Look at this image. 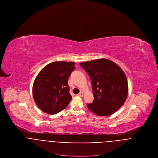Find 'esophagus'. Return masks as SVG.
<instances>
[{
	"instance_id": "1",
	"label": "esophagus",
	"mask_w": 158,
	"mask_h": 158,
	"mask_svg": "<svg viewBox=\"0 0 158 158\" xmlns=\"http://www.w3.org/2000/svg\"><path fill=\"white\" fill-rule=\"evenodd\" d=\"M78 96L82 97V96H84V93L82 92H81L79 94H78Z\"/></svg>"
}]
</instances>
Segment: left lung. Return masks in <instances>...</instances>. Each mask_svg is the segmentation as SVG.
I'll return each instance as SVG.
<instances>
[{"label": "left lung", "instance_id": "obj_1", "mask_svg": "<svg viewBox=\"0 0 158 158\" xmlns=\"http://www.w3.org/2000/svg\"><path fill=\"white\" fill-rule=\"evenodd\" d=\"M92 82L94 101L88 109L99 116L114 114L125 102L128 83L121 67L109 59H99L80 63Z\"/></svg>", "mask_w": 158, "mask_h": 158}]
</instances>
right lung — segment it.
I'll list each match as a JSON object with an SVG mask.
<instances>
[{
	"label": "right lung",
	"instance_id": "right-lung-1",
	"mask_svg": "<svg viewBox=\"0 0 158 158\" xmlns=\"http://www.w3.org/2000/svg\"><path fill=\"white\" fill-rule=\"evenodd\" d=\"M75 62L56 61L46 65L36 76L32 95L38 107L49 114L64 109L72 96L69 93V77L75 68Z\"/></svg>",
	"mask_w": 158,
	"mask_h": 158
}]
</instances>
